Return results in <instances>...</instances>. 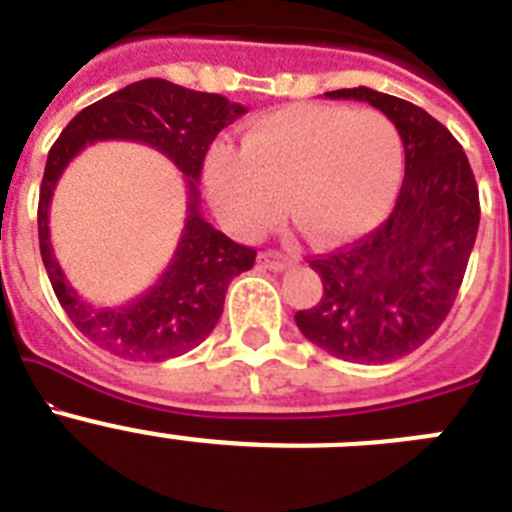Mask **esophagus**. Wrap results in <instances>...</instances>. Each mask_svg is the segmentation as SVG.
Wrapping results in <instances>:
<instances>
[{"mask_svg":"<svg viewBox=\"0 0 512 512\" xmlns=\"http://www.w3.org/2000/svg\"><path fill=\"white\" fill-rule=\"evenodd\" d=\"M259 261L264 266H269V269H274V271H282V269H287V266H289V256H287V253H282V251H261Z\"/></svg>","mask_w":512,"mask_h":512,"instance_id":"1","label":"esophagus"}]
</instances>
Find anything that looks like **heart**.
Masks as SVG:
<instances>
[{"label": "heart", "mask_w": 512, "mask_h": 512, "mask_svg": "<svg viewBox=\"0 0 512 512\" xmlns=\"http://www.w3.org/2000/svg\"><path fill=\"white\" fill-rule=\"evenodd\" d=\"M402 179V138L379 110L295 104L261 115L243 146L215 143L205 184L215 212L241 238L284 210L315 241H343L377 225Z\"/></svg>", "instance_id": "heart-1"}]
</instances>
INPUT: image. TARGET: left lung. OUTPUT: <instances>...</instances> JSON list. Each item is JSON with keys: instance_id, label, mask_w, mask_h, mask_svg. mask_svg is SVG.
Listing matches in <instances>:
<instances>
[{"instance_id": "obj_1", "label": "left lung", "mask_w": 512, "mask_h": 512, "mask_svg": "<svg viewBox=\"0 0 512 512\" xmlns=\"http://www.w3.org/2000/svg\"><path fill=\"white\" fill-rule=\"evenodd\" d=\"M325 97L369 102L395 122L405 179L377 230L310 261L323 295L295 323L338 359L387 364L428 341L459 295L479 228L477 182L459 140L413 102L369 87Z\"/></svg>"}]
</instances>
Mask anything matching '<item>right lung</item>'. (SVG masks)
Here are the masks:
<instances>
[{
    "mask_svg": "<svg viewBox=\"0 0 512 512\" xmlns=\"http://www.w3.org/2000/svg\"><path fill=\"white\" fill-rule=\"evenodd\" d=\"M243 104L194 92L166 79H143L89 104L63 128L45 161L38 202L40 256L51 287L71 323L94 346L130 361H166L200 346L223 315L228 284L256 261V251L230 241L200 212L197 182L212 140ZM97 139H138L171 157L188 176L190 215L175 259L159 282L130 306L94 308L68 284L52 256L47 207L68 161Z\"/></svg>",
    "mask_w": 512,
    "mask_h": 512,
    "instance_id": "1",
    "label": "right lung"
}]
</instances>
